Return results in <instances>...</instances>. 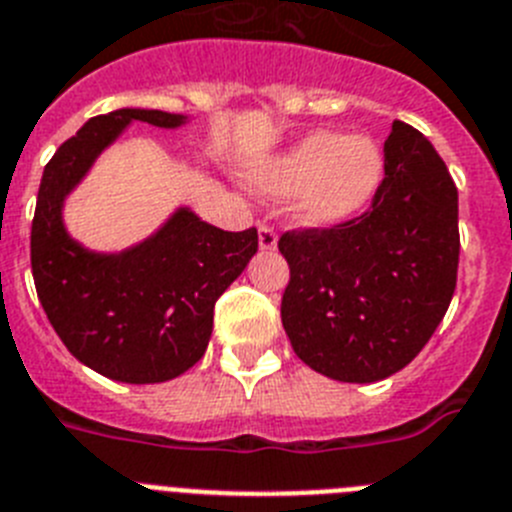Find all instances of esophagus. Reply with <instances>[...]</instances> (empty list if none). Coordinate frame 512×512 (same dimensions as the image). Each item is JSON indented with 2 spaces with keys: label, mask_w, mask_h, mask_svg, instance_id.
<instances>
[{
  "label": "esophagus",
  "mask_w": 512,
  "mask_h": 512,
  "mask_svg": "<svg viewBox=\"0 0 512 512\" xmlns=\"http://www.w3.org/2000/svg\"><path fill=\"white\" fill-rule=\"evenodd\" d=\"M257 242H260V250H275V244H278V234H275L273 226L262 224L257 229Z\"/></svg>",
  "instance_id": "34e87169"
}]
</instances>
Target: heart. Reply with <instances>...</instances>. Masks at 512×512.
Returning a JSON list of instances; mask_svg holds the SVG:
<instances>
[{
  "label": "heart",
  "mask_w": 512,
  "mask_h": 512,
  "mask_svg": "<svg viewBox=\"0 0 512 512\" xmlns=\"http://www.w3.org/2000/svg\"><path fill=\"white\" fill-rule=\"evenodd\" d=\"M252 182L273 198L293 195V213L304 224L340 226L358 219L379 193L384 151L363 133L311 131L262 162Z\"/></svg>",
  "instance_id": "obj_1"
}]
</instances>
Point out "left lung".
I'll list each match as a JSON object with an SVG mask.
<instances>
[{
    "label": "left lung",
    "instance_id": "obj_1",
    "mask_svg": "<svg viewBox=\"0 0 512 512\" xmlns=\"http://www.w3.org/2000/svg\"><path fill=\"white\" fill-rule=\"evenodd\" d=\"M283 330L322 376L373 384L425 348L456 291L459 193L417 128L391 123L371 208L330 229L286 231Z\"/></svg>",
    "mask_w": 512,
    "mask_h": 512
}]
</instances>
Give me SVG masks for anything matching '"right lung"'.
<instances>
[{"label":"right lung","mask_w":512,"mask_h":512,"mask_svg":"<svg viewBox=\"0 0 512 512\" xmlns=\"http://www.w3.org/2000/svg\"><path fill=\"white\" fill-rule=\"evenodd\" d=\"M177 128L185 115L123 108L97 115L46 164L30 229V265L48 322L69 353L113 381L159 384L201 361L213 306L257 252V229L224 231L190 208L131 250H84L64 201L128 123Z\"/></svg>","instance_id":"1"}]
</instances>
